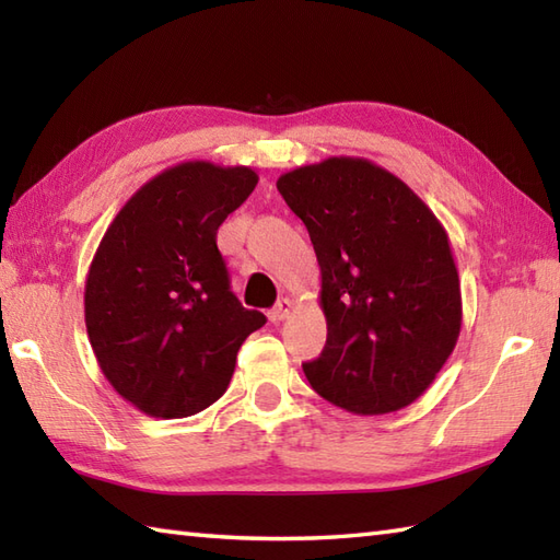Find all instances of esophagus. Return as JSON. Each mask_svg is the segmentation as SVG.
Returning <instances> with one entry per match:
<instances>
[{
	"label": "esophagus",
	"mask_w": 560,
	"mask_h": 560,
	"mask_svg": "<svg viewBox=\"0 0 560 560\" xmlns=\"http://www.w3.org/2000/svg\"><path fill=\"white\" fill-rule=\"evenodd\" d=\"M291 313H293V301H291V299H281V301L277 303V307H273V311H269V323L279 325V323H283V319H287Z\"/></svg>",
	"instance_id": "obj_1"
}]
</instances>
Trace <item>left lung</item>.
Segmentation results:
<instances>
[{"instance_id": "1", "label": "left lung", "mask_w": 560, "mask_h": 560, "mask_svg": "<svg viewBox=\"0 0 560 560\" xmlns=\"http://www.w3.org/2000/svg\"><path fill=\"white\" fill-rule=\"evenodd\" d=\"M277 187L317 255L327 343L303 363L335 407L380 416L431 387L462 329V289L445 225L413 189L368 159L331 156Z\"/></svg>"}]
</instances>
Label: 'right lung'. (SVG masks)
Here are the masks:
<instances>
[{"label":"right lung","mask_w":560,"mask_h":560,"mask_svg":"<svg viewBox=\"0 0 560 560\" xmlns=\"http://www.w3.org/2000/svg\"><path fill=\"white\" fill-rule=\"evenodd\" d=\"M247 165L183 161L115 213L83 291L91 349L113 389L153 419L211 407L243 341L267 323L231 293L217 231L253 195Z\"/></svg>","instance_id":"1"}]
</instances>
